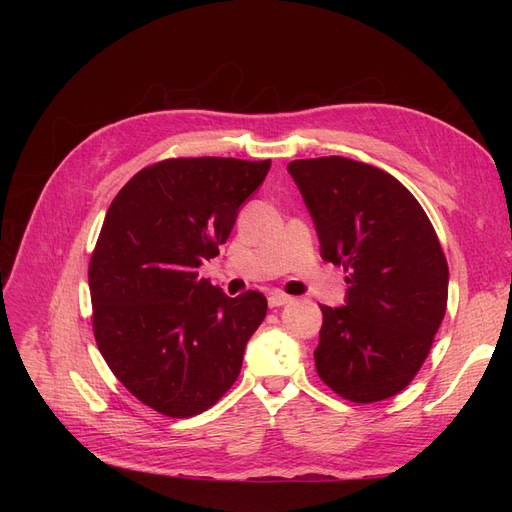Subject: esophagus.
I'll return each instance as SVG.
<instances>
[{"label": "esophagus", "instance_id": "1", "mask_svg": "<svg viewBox=\"0 0 512 512\" xmlns=\"http://www.w3.org/2000/svg\"><path fill=\"white\" fill-rule=\"evenodd\" d=\"M267 301H269V307H282V305L290 303L292 297H288V294H284V292H271Z\"/></svg>", "mask_w": 512, "mask_h": 512}]
</instances>
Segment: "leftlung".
Segmentation results:
<instances>
[{
    "mask_svg": "<svg viewBox=\"0 0 512 512\" xmlns=\"http://www.w3.org/2000/svg\"><path fill=\"white\" fill-rule=\"evenodd\" d=\"M320 239L344 267L346 305L322 309L320 380L354 404L404 391L423 367L448 299V265L427 213L384 170L339 156L288 164Z\"/></svg>",
    "mask_w": 512,
    "mask_h": 512,
    "instance_id": "left-lung-1",
    "label": "left lung"
}]
</instances>
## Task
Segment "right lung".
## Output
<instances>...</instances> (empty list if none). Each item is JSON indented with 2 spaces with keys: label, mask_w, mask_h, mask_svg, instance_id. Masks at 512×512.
<instances>
[{
  "label": "right lung",
  "mask_w": 512,
  "mask_h": 512,
  "mask_svg": "<svg viewBox=\"0 0 512 512\" xmlns=\"http://www.w3.org/2000/svg\"><path fill=\"white\" fill-rule=\"evenodd\" d=\"M271 160L168 158L123 185L89 260L96 344L117 380L164 416L209 410L235 384L262 292L230 299L198 275L220 254Z\"/></svg>",
  "instance_id": "right-lung-1"
}]
</instances>
